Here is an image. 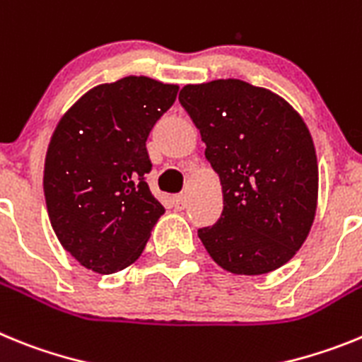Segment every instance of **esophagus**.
<instances>
[{"mask_svg":"<svg viewBox=\"0 0 362 362\" xmlns=\"http://www.w3.org/2000/svg\"><path fill=\"white\" fill-rule=\"evenodd\" d=\"M185 202H187V197H185L184 193L175 194V197H173V204H175V207H177V209H184Z\"/></svg>","mask_w":362,"mask_h":362,"instance_id":"34e87169","label":"esophagus"}]
</instances>
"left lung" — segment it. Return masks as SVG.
<instances>
[{
  "label": "left lung",
  "mask_w": 362,
  "mask_h": 362,
  "mask_svg": "<svg viewBox=\"0 0 362 362\" xmlns=\"http://www.w3.org/2000/svg\"><path fill=\"white\" fill-rule=\"evenodd\" d=\"M218 173L224 209L199 237L226 272L262 275L300 250L315 218L319 168L306 124L279 94L242 80L180 90Z\"/></svg>",
  "instance_id": "left-lung-1"
}]
</instances>
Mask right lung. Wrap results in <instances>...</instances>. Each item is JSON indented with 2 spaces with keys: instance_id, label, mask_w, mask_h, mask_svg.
<instances>
[{
  "instance_id": "1",
  "label": "right lung",
  "mask_w": 362,
  "mask_h": 362,
  "mask_svg": "<svg viewBox=\"0 0 362 362\" xmlns=\"http://www.w3.org/2000/svg\"><path fill=\"white\" fill-rule=\"evenodd\" d=\"M178 87L127 76L83 94L50 138L43 173L50 226L81 266L109 275L140 257L165 209L151 194L146 142Z\"/></svg>"
}]
</instances>
